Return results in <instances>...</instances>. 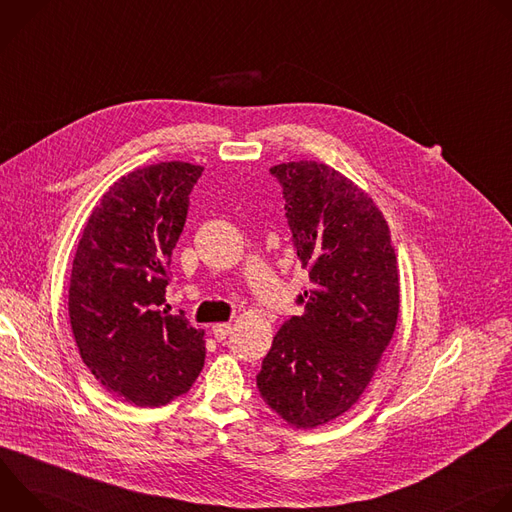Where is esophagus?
Segmentation results:
<instances>
[{
  "label": "esophagus",
  "instance_id": "obj_1",
  "mask_svg": "<svg viewBox=\"0 0 512 512\" xmlns=\"http://www.w3.org/2000/svg\"><path fill=\"white\" fill-rule=\"evenodd\" d=\"M210 330L216 340H225L231 334V324H212Z\"/></svg>",
  "mask_w": 512,
  "mask_h": 512
}]
</instances>
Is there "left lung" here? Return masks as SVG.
Here are the masks:
<instances>
[{
	"mask_svg": "<svg viewBox=\"0 0 512 512\" xmlns=\"http://www.w3.org/2000/svg\"><path fill=\"white\" fill-rule=\"evenodd\" d=\"M287 225L312 287L263 358L257 387L289 425L312 429L346 413L369 387L399 316L391 231L373 198L314 160L277 164Z\"/></svg>",
	"mask_w": 512,
	"mask_h": 512,
	"instance_id": "obj_1",
	"label": "left lung"
}]
</instances>
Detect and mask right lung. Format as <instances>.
I'll return each mask as SVG.
<instances>
[{
  "mask_svg": "<svg viewBox=\"0 0 512 512\" xmlns=\"http://www.w3.org/2000/svg\"><path fill=\"white\" fill-rule=\"evenodd\" d=\"M202 170L160 162L121 176L93 208L72 261L68 316L81 358L109 393L137 407L170 403L204 367V330L163 308Z\"/></svg>",
  "mask_w": 512,
  "mask_h": 512,
  "instance_id": "right-lung-1",
  "label": "right lung"
}]
</instances>
